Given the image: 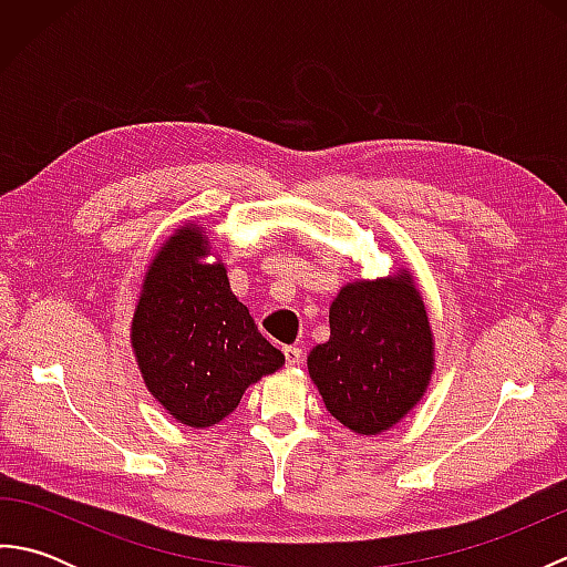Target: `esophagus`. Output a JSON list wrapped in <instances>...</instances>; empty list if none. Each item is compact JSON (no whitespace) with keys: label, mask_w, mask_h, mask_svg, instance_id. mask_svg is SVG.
Wrapping results in <instances>:
<instances>
[{"label":"esophagus","mask_w":567,"mask_h":567,"mask_svg":"<svg viewBox=\"0 0 567 567\" xmlns=\"http://www.w3.org/2000/svg\"><path fill=\"white\" fill-rule=\"evenodd\" d=\"M282 353H285L287 368H297L299 360H302V348H297V346H285Z\"/></svg>","instance_id":"obj_1"}]
</instances>
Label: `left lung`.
Here are the masks:
<instances>
[{
  "instance_id": "left-lung-1",
  "label": "left lung",
  "mask_w": 567,
  "mask_h": 567,
  "mask_svg": "<svg viewBox=\"0 0 567 567\" xmlns=\"http://www.w3.org/2000/svg\"><path fill=\"white\" fill-rule=\"evenodd\" d=\"M331 336L307 355L309 378L336 421L378 436L412 412L436 370L429 311L409 268L355 277L329 309Z\"/></svg>"
}]
</instances>
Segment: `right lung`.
Wrapping results in <instances>:
<instances>
[{
  "instance_id": "right-lung-1",
  "label": "right lung",
  "mask_w": 567,
  "mask_h": 567,
  "mask_svg": "<svg viewBox=\"0 0 567 567\" xmlns=\"http://www.w3.org/2000/svg\"><path fill=\"white\" fill-rule=\"evenodd\" d=\"M128 339L153 400L189 429L219 424L250 384L285 365L231 292L199 221H183L155 250Z\"/></svg>"
}]
</instances>
